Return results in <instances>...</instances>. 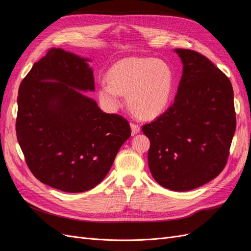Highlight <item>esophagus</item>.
I'll return each instance as SVG.
<instances>
[{"label": "esophagus", "instance_id": "1", "mask_svg": "<svg viewBox=\"0 0 251 251\" xmlns=\"http://www.w3.org/2000/svg\"><path fill=\"white\" fill-rule=\"evenodd\" d=\"M130 126H131L132 133H133V134H137V133L140 132V126H139V125L135 124V123H131Z\"/></svg>", "mask_w": 251, "mask_h": 251}]
</instances>
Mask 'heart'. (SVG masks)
Masks as SVG:
<instances>
[{"mask_svg":"<svg viewBox=\"0 0 251 251\" xmlns=\"http://www.w3.org/2000/svg\"><path fill=\"white\" fill-rule=\"evenodd\" d=\"M108 80L98 87V96L105 107H120L121 95H126L127 104L143 118H153L168 105L173 91L174 76L171 67L161 59L126 57L114 64Z\"/></svg>","mask_w":251,"mask_h":251,"instance_id":"1","label":"heart"}]
</instances>
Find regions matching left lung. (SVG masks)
Listing matches in <instances>:
<instances>
[{
	"instance_id": "8db88e82",
	"label": "left lung",
	"mask_w": 251,
	"mask_h": 251,
	"mask_svg": "<svg viewBox=\"0 0 251 251\" xmlns=\"http://www.w3.org/2000/svg\"><path fill=\"white\" fill-rule=\"evenodd\" d=\"M183 74L175 101L142 126L151 146V176L171 191L186 192L216 178L229 156L235 131L229 78L201 53L175 49Z\"/></svg>"
}]
</instances>
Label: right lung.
Masks as SVG:
<instances>
[{"mask_svg": "<svg viewBox=\"0 0 251 251\" xmlns=\"http://www.w3.org/2000/svg\"><path fill=\"white\" fill-rule=\"evenodd\" d=\"M88 60L51 48L19 89L16 131L25 161L42 183L66 193L100 184L131 136L126 118L75 90L95 89Z\"/></svg>", "mask_w": 251, "mask_h": 251, "instance_id": "add662e5", "label": "right lung"}]
</instances>
